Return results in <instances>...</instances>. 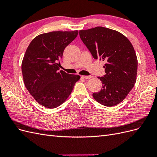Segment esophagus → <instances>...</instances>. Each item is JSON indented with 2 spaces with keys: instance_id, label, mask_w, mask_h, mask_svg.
Returning <instances> with one entry per match:
<instances>
[{
  "instance_id": "obj_1",
  "label": "esophagus",
  "mask_w": 157,
  "mask_h": 157,
  "mask_svg": "<svg viewBox=\"0 0 157 157\" xmlns=\"http://www.w3.org/2000/svg\"><path fill=\"white\" fill-rule=\"evenodd\" d=\"M82 77L85 79H90L92 78V76H82Z\"/></svg>"
}]
</instances>
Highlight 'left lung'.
Segmentation results:
<instances>
[{
    "instance_id": "1",
    "label": "left lung",
    "mask_w": 157,
    "mask_h": 157,
    "mask_svg": "<svg viewBox=\"0 0 157 157\" xmlns=\"http://www.w3.org/2000/svg\"><path fill=\"white\" fill-rule=\"evenodd\" d=\"M79 35L93 58L106 62V74L98 77L102 88L93 98L107 107L120 103L136 82L137 59L132 43L122 33L103 27L80 30Z\"/></svg>"
}]
</instances>
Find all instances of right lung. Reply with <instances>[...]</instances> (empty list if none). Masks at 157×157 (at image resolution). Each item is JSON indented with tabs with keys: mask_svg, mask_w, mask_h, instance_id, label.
Returning <instances> with one entry per match:
<instances>
[{
	"mask_svg": "<svg viewBox=\"0 0 157 157\" xmlns=\"http://www.w3.org/2000/svg\"><path fill=\"white\" fill-rule=\"evenodd\" d=\"M78 31H52L33 39L21 63L23 82L35 100L46 108L61 105L73 91L80 77L59 71V60L65 47Z\"/></svg>",
	"mask_w": 157,
	"mask_h": 157,
	"instance_id": "right-lung-1",
	"label": "right lung"
}]
</instances>
